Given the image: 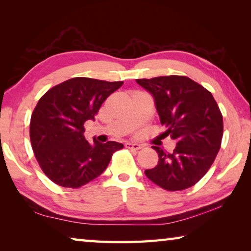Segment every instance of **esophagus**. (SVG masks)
Wrapping results in <instances>:
<instances>
[{"label": "esophagus", "instance_id": "esophagus-1", "mask_svg": "<svg viewBox=\"0 0 251 251\" xmlns=\"http://www.w3.org/2000/svg\"><path fill=\"white\" fill-rule=\"evenodd\" d=\"M125 146L126 148H128V150H133V151H139L142 148V145H139V144H136V143H126Z\"/></svg>", "mask_w": 251, "mask_h": 251}]
</instances>
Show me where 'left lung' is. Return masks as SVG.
Here are the masks:
<instances>
[{
	"mask_svg": "<svg viewBox=\"0 0 251 251\" xmlns=\"http://www.w3.org/2000/svg\"><path fill=\"white\" fill-rule=\"evenodd\" d=\"M155 100L160 123L177 142L172 152L152 146L158 164L145 171L154 184L168 192L194 186L209 171L222 146L224 122L211 93L187 76L136 79Z\"/></svg>",
	"mask_w": 251,
	"mask_h": 251,
	"instance_id": "1",
	"label": "left lung"
}]
</instances>
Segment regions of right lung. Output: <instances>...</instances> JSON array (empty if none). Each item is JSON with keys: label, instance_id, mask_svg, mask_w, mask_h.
Instances as JSON below:
<instances>
[{"label": "right lung", "instance_id": "right-lung-1", "mask_svg": "<svg viewBox=\"0 0 251 251\" xmlns=\"http://www.w3.org/2000/svg\"><path fill=\"white\" fill-rule=\"evenodd\" d=\"M124 82L74 77L41 97L29 123V138L43 173L58 186L79 188L108 166L124 145L116 142L88 143L84 124L95 120L101 104Z\"/></svg>", "mask_w": 251, "mask_h": 251}]
</instances>
